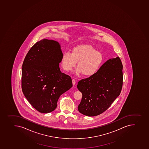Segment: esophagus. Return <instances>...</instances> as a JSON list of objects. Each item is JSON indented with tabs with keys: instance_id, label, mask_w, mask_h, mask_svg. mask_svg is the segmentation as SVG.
<instances>
[{
	"instance_id": "obj_1",
	"label": "esophagus",
	"mask_w": 149,
	"mask_h": 149,
	"mask_svg": "<svg viewBox=\"0 0 149 149\" xmlns=\"http://www.w3.org/2000/svg\"><path fill=\"white\" fill-rule=\"evenodd\" d=\"M72 83L73 85H75V83H76V81H75V80H74V79H72Z\"/></svg>"
}]
</instances>
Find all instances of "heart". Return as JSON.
Instances as JSON below:
<instances>
[{"label": "heart", "instance_id": "heart-1", "mask_svg": "<svg viewBox=\"0 0 149 149\" xmlns=\"http://www.w3.org/2000/svg\"><path fill=\"white\" fill-rule=\"evenodd\" d=\"M77 74H84L86 77L95 74L103 63L104 57L101 52L97 51L89 44L82 45L74 47L72 52H66L63 54L62 65L66 71H70L75 67Z\"/></svg>", "mask_w": 149, "mask_h": 149}]
</instances>
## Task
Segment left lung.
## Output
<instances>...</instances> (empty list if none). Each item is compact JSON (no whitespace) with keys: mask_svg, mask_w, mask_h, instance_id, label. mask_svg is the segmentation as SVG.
<instances>
[{"mask_svg":"<svg viewBox=\"0 0 149 149\" xmlns=\"http://www.w3.org/2000/svg\"><path fill=\"white\" fill-rule=\"evenodd\" d=\"M123 65L118 57L107 60L94 75L79 81L77 87L82 93L78 106L81 113L95 116L105 112L120 94Z\"/></svg>","mask_w":149,"mask_h":149,"instance_id":"obj_1","label":"left lung"}]
</instances>
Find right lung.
Wrapping results in <instances>:
<instances>
[{"label":"right lung","mask_w":149,"mask_h":149,"mask_svg":"<svg viewBox=\"0 0 149 149\" xmlns=\"http://www.w3.org/2000/svg\"><path fill=\"white\" fill-rule=\"evenodd\" d=\"M62 56L57 42L43 39L30 49L24 59L22 90L31 105L40 112L54 111L59 97L72 87L71 77L60 69Z\"/></svg>","instance_id":"right-lung-1"}]
</instances>
